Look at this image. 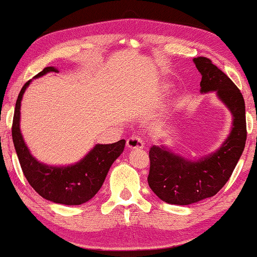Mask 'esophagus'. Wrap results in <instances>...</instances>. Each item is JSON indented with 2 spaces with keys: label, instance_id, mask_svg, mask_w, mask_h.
I'll use <instances>...</instances> for the list:
<instances>
[{
  "label": "esophagus",
  "instance_id": "1",
  "mask_svg": "<svg viewBox=\"0 0 257 257\" xmlns=\"http://www.w3.org/2000/svg\"><path fill=\"white\" fill-rule=\"evenodd\" d=\"M145 145L144 141L139 136H132L127 139V147L128 149H143Z\"/></svg>",
  "mask_w": 257,
  "mask_h": 257
}]
</instances>
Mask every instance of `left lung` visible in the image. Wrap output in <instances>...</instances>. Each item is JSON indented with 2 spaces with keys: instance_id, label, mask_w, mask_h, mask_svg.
<instances>
[{
  "instance_id": "obj_1",
  "label": "left lung",
  "mask_w": 257,
  "mask_h": 257,
  "mask_svg": "<svg viewBox=\"0 0 257 257\" xmlns=\"http://www.w3.org/2000/svg\"><path fill=\"white\" fill-rule=\"evenodd\" d=\"M193 61L202 75L201 93H216L231 112L232 127L219 150L197 161L172 153L163 145L151 147L147 181L156 196L175 205H189L214 196L231 177L247 137L245 101L240 90L210 59L198 56Z\"/></svg>"
}]
</instances>
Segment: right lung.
<instances>
[{
    "mask_svg": "<svg viewBox=\"0 0 257 257\" xmlns=\"http://www.w3.org/2000/svg\"><path fill=\"white\" fill-rule=\"evenodd\" d=\"M47 72H59L54 67H47L34 78ZM32 80L21 88L16 102L12 139L23 172L36 193L43 198L64 205H80L92 199L101 189L113 162L124 150L125 141L113 144H97L79 162L67 167H52L38 161L30 154L20 132V106L25 90Z\"/></svg>",
    "mask_w": 257,
    "mask_h": 257,
    "instance_id": "add662e5",
    "label": "right lung"
}]
</instances>
